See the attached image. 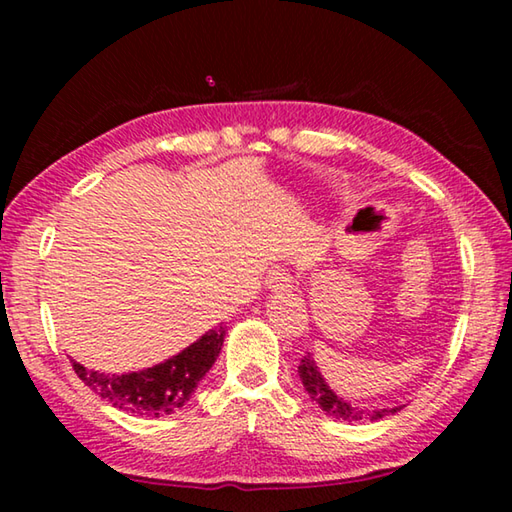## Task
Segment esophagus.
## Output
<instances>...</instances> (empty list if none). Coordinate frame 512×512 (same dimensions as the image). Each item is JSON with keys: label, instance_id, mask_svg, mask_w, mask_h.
<instances>
[{"label": "esophagus", "instance_id": "obj_1", "mask_svg": "<svg viewBox=\"0 0 512 512\" xmlns=\"http://www.w3.org/2000/svg\"><path fill=\"white\" fill-rule=\"evenodd\" d=\"M266 287L273 291H284L293 287V277L284 266H273L271 271L266 273Z\"/></svg>", "mask_w": 512, "mask_h": 512}]
</instances>
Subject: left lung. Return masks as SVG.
<instances>
[{"mask_svg":"<svg viewBox=\"0 0 512 512\" xmlns=\"http://www.w3.org/2000/svg\"><path fill=\"white\" fill-rule=\"evenodd\" d=\"M298 372H300L302 384L307 388V393L311 395V400H314L327 415H332V418L348 420V422H363V420L375 422L402 409V406H395V409H359V406H352L350 402H343L341 397H336L332 391H329V386L325 384V379L320 377L316 363L309 354L300 361Z\"/></svg>","mask_w":512,"mask_h":512,"instance_id":"1","label":"left lung"}]
</instances>
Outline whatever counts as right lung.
<instances>
[{"mask_svg":"<svg viewBox=\"0 0 512 512\" xmlns=\"http://www.w3.org/2000/svg\"><path fill=\"white\" fill-rule=\"evenodd\" d=\"M223 336L225 327L210 329L176 357L142 372H128V375H103V372L85 370L76 361H72V368L83 384L90 386V391L110 402L115 409L144 415V418H160V415L183 409L198 381L219 357Z\"/></svg>","mask_w":512,"mask_h":512,"instance_id":"add662e5","label":"right lung"}]
</instances>
